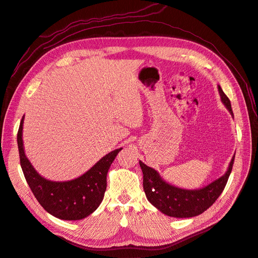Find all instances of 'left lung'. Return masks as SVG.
<instances>
[{
    "instance_id": "1",
    "label": "left lung",
    "mask_w": 258,
    "mask_h": 258,
    "mask_svg": "<svg viewBox=\"0 0 258 258\" xmlns=\"http://www.w3.org/2000/svg\"><path fill=\"white\" fill-rule=\"evenodd\" d=\"M218 91L222 102L233 116L230 100L225 95L221 86H218ZM233 161L235 156L230 161L227 172L213 183L197 190L181 189L167 184L154 169L140 161V167L143 172V188L146 198L154 207L168 216L182 218L197 216L212 206L223 192L231 173Z\"/></svg>"
}]
</instances>
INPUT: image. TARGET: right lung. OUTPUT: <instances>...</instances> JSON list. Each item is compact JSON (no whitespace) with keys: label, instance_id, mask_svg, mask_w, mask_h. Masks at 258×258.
<instances>
[{"label":"right lung","instance_id":"1","mask_svg":"<svg viewBox=\"0 0 258 258\" xmlns=\"http://www.w3.org/2000/svg\"><path fill=\"white\" fill-rule=\"evenodd\" d=\"M22 123L23 117L17 134L20 166L40 205L60 220L76 221L90 215L103 200L107 171L122 148L105 155L80 177L68 182H51L38 174L26 157L22 143Z\"/></svg>","mask_w":258,"mask_h":258}]
</instances>
